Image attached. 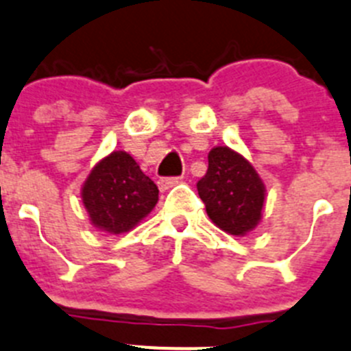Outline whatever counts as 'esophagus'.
<instances>
[{"label":"esophagus","instance_id":"34e87169","mask_svg":"<svg viewBox=\"0 0 351 351\" xmlns=\"http://www.w3.org/2000/svg\"><path fill=\"white\" fill-rule=\"evenodd\" d=\"M180 182H182V178H178V176H169V178H160L159 182H157V185H159L160 191H168L171 186L178 185Z\"/></svg>","mask_w":351,"mask_h":351}]
</instances>
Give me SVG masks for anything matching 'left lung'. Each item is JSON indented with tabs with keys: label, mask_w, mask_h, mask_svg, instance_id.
<instances>
[{
	"label": "left lung",
	"mask_w": 351,
	"mask_h": 351,
	"mask_svg": "<svg viewBox=\"0 0 351 351\" xmlns=\"http://www.w3.org/2000/svg\"><path fill=\"white\" fill-rule=\"evenodd\" d=\"M208 171L197 182L199 197L216 227L245 235L261 220L265 185L250 160L228 147L208 154Z\"/></svg>",
	"instance_id": "8db88e82"
}]
</instances>
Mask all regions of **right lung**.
<instances>
[{
    "instance_id": "add662e5",
    "label": "right lung",
    "mask_w": 351,
    "mask_h": 351,
    "mask_svg": "<svg viewBox=\"0 0 351 351\" xmlns=\"http://www.w3.org/2000/svg\"><path fill=\"white\" fill-rule=\"evenodd\" d=\"M90 221L109 234L136 227L157 204V185L124 150H114L98 162L81 189Z\"/></svg>"
}]
</instances>
